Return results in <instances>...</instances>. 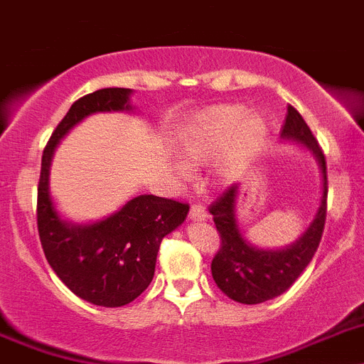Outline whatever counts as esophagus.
Returning <instances> with one entry per match:
<instances>
[{
	"label": "esophagus",
	"instance_id": "34e87169",
	"mask_svg": "<svg viewBox=\"0 0 364 364\" xmlns=\"http://www.w3.org/2000/svg\"><path fill=\"white\" fill-rule=\"evenodd\" d=\"M190 219H194V221H205L208 218L206 214V208L203 205H192L190 206Z\"/></svg>",
	"mask_w": 364,
	"mask_h": 364
}]
</instances>
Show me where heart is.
Returning <instances> with one entry per match:
<instances>
[{
  "mask_svg": "<svg viewBox=\"0 0 364 364\" xmlns=\"http://www.w3.org/2000/svg\"><path fill=\"white\" fill-rule=\"evenodd\" d=\"M247 114L248 110L241 105H221L199 114L186 129L179 145L183 162L187 166H203L227 148L215 163L214 179L221 185L237 179L261 149L268 134V125L263 117H247ZM184 166L182 163L176 165L181 176H186Z\"/></svg>",
  "mask_w": 364,
  "mask_h": 364,
  "instance_id": "heart-1",
  "label": "heart"
}]
</instances>
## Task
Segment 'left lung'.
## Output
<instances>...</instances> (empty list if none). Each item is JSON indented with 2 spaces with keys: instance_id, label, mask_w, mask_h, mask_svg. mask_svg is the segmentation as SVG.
<instances>
[{
  "instance_id": "left-lung-1",
  "label": "left lung",
  "mask_w": 364,
  "mask_h": 364,
  "mask_svg": "<svg viewBox=\"0 0 364 364\" xmlns=\"http://www.w3.org/2000/svg\"><path fill=\"white\" fill-rule=\"evenodd\" d=\"M281 136L306 146L319 163L321 178H323V196L316 218L296 243L283 250H263L252 247L239 230L235 219L237 185H232L208 208L214 215L215 228L221 235V247L212 259V277L225 296L243 304H259L287 292L312 261L325 230L326 194H328L325 154L314 137L310 127L304 123L303 116L292 105H288Z\"/></svg>"
}]
</instances>
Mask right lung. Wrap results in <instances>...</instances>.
Here are the masks:
<instances>
[{"mask_svg":"<svg viewBox=\"0 0 364 364\" xmlns=\"http://www.w3.org/2000/svg\"><path fill=\"white\" fill-rule=\"evenodd\" d=\"M130 94V88H101L72 105L45 146L38 185V232L48 264L77 297L109 309L132 303L145 292L159 245L185 221L188 205L145 194L103 221L74 225L55 210L48 174L52 154L68 130L90 114L132 110Z\"/></svg>","mask_w":364,"mask_h":364,"instance_id":"right-lung-1","label":"right lung"}]
</instances>
